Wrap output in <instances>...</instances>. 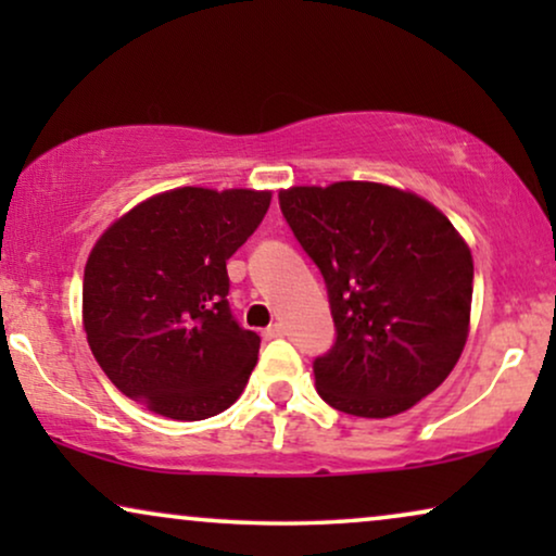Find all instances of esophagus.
Returning <instances> with one entry per match:
<instances>
[{
  "label": "esophagus",
  "instance_id": "obj_1",
  "mask_svg": "<svg viewBox=\"0 0 556 556\" xmlns=\"http://www.w3.org/2000/svg\"><path fill=\"white\" fill-rule=\"evenodd\" d=\"M283 333H286L283 326L273 324V326H268V329L263 331V337H265V339H280V337H283Z\"/></svg>",
  "mask_w": 556,
  "mask_h": 556
}]
</instances>
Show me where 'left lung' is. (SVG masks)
Returning a JSON list of instances; mask_svg holds the SVG:
<instances>
[{
	"instance_id": "8db88e82",
	"label": "left lung",
	"mask_w": 556,
	"mask_h": 556,
	"mask_svg": "<svg viewBox=\"0 0 556 556\" xmlns=\"http://www.w3.org/2000/svg\"><path fill=\"white\" fill-rule=\"evenodd\" d=\"M278 197L321 270L337 324V344L314 362L318 394L371 420L415 407L468 341V242L425 197L379 181L288 187Z\"/></svg>"
}]
</instances>
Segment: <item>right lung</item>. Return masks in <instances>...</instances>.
<instances>
[{"instance_id": "obj_1", "label": "right lung", "mask_w": 556, "mask_h": 556, "mask_svg": "<svg viewBox=\"0 0 556 556\" xmlns=\"http://www.w3.org/2000/svg\"><path fill=\"white\" fill-rule=\"evenodd\" d=\"M270 189L177 187L105 227L83 276V329L105 377L169 420L219 415L245 390L261 337L227 306V257Z\"/></svg>"}]
</instances>
